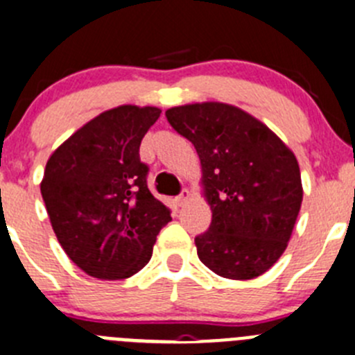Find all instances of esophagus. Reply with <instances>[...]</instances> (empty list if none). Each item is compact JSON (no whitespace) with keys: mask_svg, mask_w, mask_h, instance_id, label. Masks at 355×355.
<instances>
[{"mask_svg":"<svg viewBox=\"0 0 355 355\" xmlns=\"http://www.w3.org/2000/svg\"><path fill=\"white\" fill-rule=\"evenodd\" d=\"M190 190H183L180 193V197H178V199H175V202H178V206H184V204L188 202V200H190Z\"/></svg>","mask_w":355,"mask_h":355,"instance_id":"1","label":"esophagus"}]
</instances>
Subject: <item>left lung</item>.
I'll use <instances>...</instances> for the list:
<instances>
[{"label": "left lung", "mask_w": 355, "mask_h": 355, "mask_svg": "<svg viewBox=\"0 0 355 355\" xmlns=\"http://www.w3.org/2000/svg\"><path fill=\"white\" fill-rule=\"evenodd\" d=\"M197 149L211 225L195 237L200 262L230 279L264 275L287 248L303 184L294 153L239 107L190 103L165 110Z\"/></svg>", "instance_id": "obj_1"}]
</instances>
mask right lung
Masks as SVG:
<instances>
[{
    "label": "right lung",
    "instance_id": "1",
    "mask_svg": "<svg viewBox=\"0 0 355 355\" xmlns=\"http://www.w3.org/2000/svg\"><path fill=\"white\" fill-rule=\"evenodd\" d=\"M158 107L119 105L77 130L52 153L40 183L61 248L86 275L125 279L153 255L171 209L148 188L141 141Z\"/></svg>",
    "mask_w": 355,
    "mask_h": 355
}]
</instances>
